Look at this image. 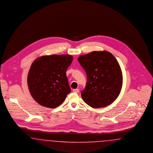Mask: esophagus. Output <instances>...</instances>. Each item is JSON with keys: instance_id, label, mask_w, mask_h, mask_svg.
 Here are the masks:
<instances>
[{"instance_id": "esophagus-1", "label": "esophagus", "mask_w": 153, "mask_h": 153, "mask_svg": "<svg viewBox=\"0 0 153 153\" xmlns=\"http://www.w3.org/2000/svg\"><path fill=\"white\" fill-rule=\"evenodd\" d=\"M73 92L76 93H78L79 92V89H74Z\"/></svg>"}]
</instances>
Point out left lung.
Returning a JSON list of instances; mask_svg holds the SVG:
<instances>
[{
    "label": "left lung",
    "instance_id": "1",
    "mask_svg": "<svg viewBox=\"0 0 153 153\" xmlns=\"http://www.w3.org/2000/svg\"><path fill=\"white\" fill-rule=\"evenodd\" d=\"M87 74V83L81 96L84 102L93 108L111 104L122 89L123 76L118 61L107 51H93L78 58Z\"/></svg>",
    "mask_w": 153,
    "mask_h": 153
}]
</instances>
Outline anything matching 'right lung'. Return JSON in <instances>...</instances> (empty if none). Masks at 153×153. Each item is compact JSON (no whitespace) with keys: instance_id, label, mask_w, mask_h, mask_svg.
<instances>
[{"instance_id":"obj_1","label":"right lung","mask_w":153,"mask_h":153,"mask_svg":"<svg viewBox=\"0 0 153 153\" xmlns=\"http://www.w3.org/2000/svg\"><path fill=\"white\" fill-rule=\"evenodd\" d=\"M70 55H44L32 63L27 76L30 93L41 106H59L71 92L66 70L73 62Z\"/></svg>"}]
</instances>
